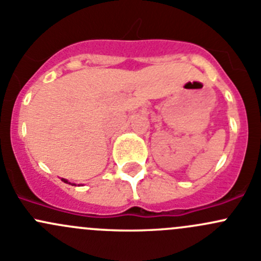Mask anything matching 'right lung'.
<instances>
[{
	"mask_svg": "<svg viewBox=\"0 0 261 261\" xmlns=\"http://www.w3.org/2000/svg\"><path fill=\"white\" fill-rule=\"evenodd\" d=\"M63 180H64V181H65V183H68V180H65V179H63Z\"/></svg>",
	"mask_w": 261,
	"mask_h": 261,
	"instance_id": "add662e5",
	"label": "right lung"
}]
</instances>
